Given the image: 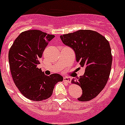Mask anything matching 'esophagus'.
<instances>
[{
  "label": "esophagus",
  "mask_w": 125,
  "mask_h": 125,
  "mask_svg": "<svg viewBox=\"0 0 125 125\" xmlns=\"http://www.w3.org/2000/svg\"><path fill=\"white\" fill-rule=\"evenodd\" d=\"M63 80H64L65 82H67V83H70V82H71V78L70 77L65 76L63 78Z\"/></svg>",
  "instance_id": "esophagus-1"
}]
</instances>
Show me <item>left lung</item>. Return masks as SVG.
<instances>
[{"label":"left lung","mask_w":125,"mask_h":125,"mask_svg":"<svg viewBox=\"0 0 125 125\" xmlns=\"http://www.w3.org/2000/svg\"><path fill=\"white\" fill-rule=\"evenodd\" d=\"M65 45L73 49L76 62L85 68V73L72 83L82 89L80 101L94 98L106 85L109 78L112 57L110 44L106 38L92 30H79L60 36Z\"/></svg>","instance_id":"8db88e82"}]
</instances>
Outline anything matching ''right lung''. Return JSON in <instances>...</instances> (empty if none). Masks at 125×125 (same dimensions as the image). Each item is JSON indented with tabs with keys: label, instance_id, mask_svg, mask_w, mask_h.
Instances as JSON below:
<instances>
[{
	"label": "right lung",
	"instance_id": "obj_1",
	"mask_svg": "<svg viewBox=\"0 0 125 125\" xmlns=\"http://www.w3.org/2000/svg\"><path fill=\"white\" fill-rule=\"evenodd\" d=\"M54 35L40 30H29L19 34L10 48L8 58L15 85L27 99L42 101L51 96L55 84L62 82L59 74L47 76L37 67L43 51Z\"/></svg>",
	"mask_w": 125,
	"mask_h": 125
}]
</instances>
